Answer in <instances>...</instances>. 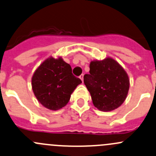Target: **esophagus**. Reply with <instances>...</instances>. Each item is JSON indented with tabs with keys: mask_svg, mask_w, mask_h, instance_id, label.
<instances>
[{
	"mask_svg": "<svg viewBox=\"0 0 156 156\" xmlns=\"http://www.w3.org/2000/svg\"><path fill=\"white\" fill-rule=\"evenodd\" d=\"M79 78H81V81H83V74H81V75H80V76H79Z\"/></svg>",
	"mask_w": 156,
	"mask_h": 156,
	"instance_id": "esophagus-1",
	"label": "esophagus"
}]
</instances>
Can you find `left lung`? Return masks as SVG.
<instances>
[{
  "label": "left lung",
  "instance_id": "obj_1",
  "mask_svg": "<svg viewBox=\"0 0 156 156\" xmlns=\"http://www.w3.org/2000/svg\"><path fill=\"white\" fill-rule=\"evenodd\" d=\"M83 82L90 93L93 103L102 111H111L125 101L129 80L125 70L112 58L92 61L90 73L83 75Z\"/></svg>",
  "mask_w": 156,
  "mask_h": 156
}]
</instances>
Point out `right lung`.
<instances>
[{
	"mask_svg": "<svg viewBox=\"0 0 156 156\" xmlns=\"http://www.w3.org/2000/svg\"><path fill=\"white\" fill-rule=\"evenodd\" d=\"M82 81L72 73V67L61 58L45 60L32 78V88L38 101L56 111L69 102L74 90Z\"/></svg>",
	"mask_w": 156,
	"mask_h": 156,
	"instance_id": "1",
	"label": "right lung"
}]
</instances>
